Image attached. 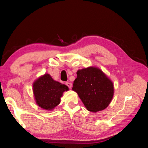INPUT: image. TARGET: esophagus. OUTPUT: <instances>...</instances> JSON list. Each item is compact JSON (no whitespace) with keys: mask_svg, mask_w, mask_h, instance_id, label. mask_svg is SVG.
<instances>
[{"mask_svg":"<svg viewBox=\"0 0 148 148\" xmlns=\"http://www.w3.org/2000/svg\"><path fill=\"white\" fill-rule=\"evenodd\" d=\"M65 84H66V85H67V86L69 88H72V83H69V82H68V83H65Z\"/></svg>","mask_w":148,"mask_h":148,"instance_id":"1","label":"esophagus"}]
</instances>
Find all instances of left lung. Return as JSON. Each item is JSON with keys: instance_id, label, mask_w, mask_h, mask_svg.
<instances>
[{"instance_id": "left-lung-1", "label": "left lung", "mask_w": 148, "mask_h": 148, "mask_svg": "<svg viewBox=\"0 0 148 148\" xmlns=\"http://www.w3.org/2000/svg\"><path fill=\"white\" fill-rule=\"evenodd\" d=\"M72 90L78 94L88 111L97 112L111 102L114 84L100 69L89 67L77 71Z\"/></svg>"}]
</instances>
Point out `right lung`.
I'll return each instance as SVG.
<instances>
[{
	"instance_id": "right-lung-1",
	"label": "right lung",
	"mask_w": 148,
	"mask_h": 148,
	"mask_svg": "<svg viewBox=\"0 0 148 148\" xmlns=\"http://www.w3.org/2000/svg\"><path fill=\"white\" fill-rule=\"evenodd\" d=\"M69 90L65 84L56 81L49 74L39 77L33 83V93L40 108L51 111L60 103L63 93Z\"/></svg>"
}]
</instances>
